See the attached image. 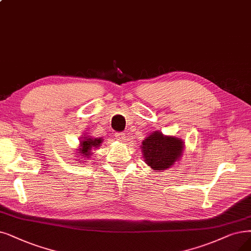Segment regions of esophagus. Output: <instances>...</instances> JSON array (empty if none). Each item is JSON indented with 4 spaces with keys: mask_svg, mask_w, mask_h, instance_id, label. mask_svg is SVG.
<instances>
[{
    "mask_svg": "<svg viewBox=\"0 0 251 251\" xmlns=\"http://www.w3.org/2000/svg\"><path fill=\"white\" fill-rule=\"evenodd\" d=\"M115 137H116V139L118 140V141L124 142V140L126 138V135H125V133H115Z\"/></svg>",
    "mask_w": 251,
    "mask_h": 251,
    "instance_id": "34e87169",
    "label": "esophagus"
}]
</instances>
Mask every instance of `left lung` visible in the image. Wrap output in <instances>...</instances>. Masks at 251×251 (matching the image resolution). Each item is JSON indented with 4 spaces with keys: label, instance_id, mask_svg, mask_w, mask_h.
<instances>
[{
    "label": "left lung",
    "instance_id": "8db88e82",
    "mask_svg": "<svg viewBox=\"0 0 251 251\" xmlns=\"http://www.w3.org/2000/svg\"><path fill=\"white\" fill-rule=\"evenodd\" d=\"M183 144L181 139L154 132L144 140L141 147L146 164L159 172L171 167L181 156Z\"/></svg>",
    "mask_w": 251,
    "mask_h": 251
}]
</instances>
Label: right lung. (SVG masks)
Listing matches in <instances>:
<instances>
[{
  "instance_id": "add662e5",
  "label": "right lung",
  "mask_w": 251,
  "mask_h": 251,
  "mask_svg": "<svg viewBox=\"0 0 251 251\" xmlns=\"http://www.w3.org/2000/svg\"><path fill=\"white\" fill-rule=\"evenodd\" d=\"M102 143V139H93V138H86L81 141V149L79 150V153H81L82 156H87L89 157V155L93 154L92 153V149H94V147H99L100 144ZM80 155V154H79Z\"/></svg>"
}]
</instances>
